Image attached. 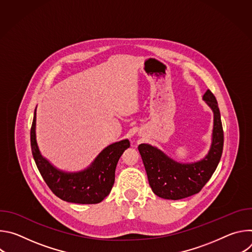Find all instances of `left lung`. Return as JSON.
Returning <instances> with one entry per match:
<instances>
[{"instance_id": "1", "label": "left lung", "mask_w": 252, "mask_h": 252, "mask_svg": "<svg viewBox=\"0 0 252 252\" xmlns=\"http://www.w3.org/2000/svg\"><path fill=\"white\" fill-rule=\"evenodd\" d=\"M203 99L214 114L212 145L208 155L195 163H178L158 149L141 143L138 151L153 191L165 199H182L198 193L217 169L223 150V128L218 100L210 90Z\"/></svg>"}]
</instances>
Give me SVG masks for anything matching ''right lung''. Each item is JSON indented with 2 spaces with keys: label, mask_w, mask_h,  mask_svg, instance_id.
Listing matches in <instances>:
<instances>
[{
  "label": "right lung",
  "mask_w": 252,
  "mask_h": 252,
  "mask_svg": "<svg viewBox=\"0 0 252 252\" xmlns=\"http://www.w3.org/2000/svg\"><path fill=\"white\" fill-rule=\"evenodd\" d=\"M34 126L35 111L31 127L32 154L45 183L55 195L64 201L81 204L98 203L109 195L115 184L118 161L130 146L127 139L105 148L88 169L77 173H65L56 169L40 154Z\"/></svg>",
  "instance_id": "right-lung-1"
}]
</instances>
